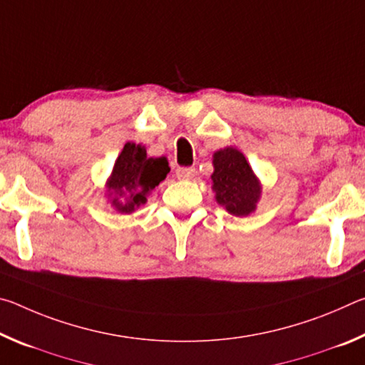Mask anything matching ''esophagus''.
<instances>
[{"instance_id":"esophagus-1","label":"esophagus","mask_w":365,"mask_h":365,"mask_svg":"<svg viewBox=\"0 0 365 365\" xmlns=\"http://www.w3.org/2000/svg\"><path fill=\"white\" fill-rule=\"evenodd\" d=\"M175 174L177 178H180V180H191V178L195 177L196 170L193 168H178Z\"/></svg>"}]
</instances>
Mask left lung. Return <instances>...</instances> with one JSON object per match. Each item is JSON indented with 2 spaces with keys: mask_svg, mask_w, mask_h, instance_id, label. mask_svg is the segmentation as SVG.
<instances>
[{
  "mask_svg": "<svg viewBox=\"0 0 365 365\" xmlns=\"http://www.w3.org/2000/svg\"><path fill=\"white\" fill-rule=\"evenodd\" d=\"M212 191L217 205L228 214L246 217L256 211L262 195V185L245 154L227 146L212 154Z\"/></svg>",
  "mask_w": 365,
  "mask_h": 365,
  "instance_id": "left-lung-1",
  "label": "left lung"
}]
</instances>
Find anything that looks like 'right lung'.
I'll use <instances>...</instances> for the list:
<instances>
[{"mask_svg": "<svg viewBox=\"0 0 365 365\" xmlns=\"http://www.w3.org/2000/svg\"><path fill=\"white\" fill-rule=\"evenodd\" d=\"M170 172L168 159L148 158L146 148L127 141L106 182V196L117 212L132 214Z\"/></svg>", "mask_w": 365, "mask_h": 365, "instance_id": "obj_1", "label": "right lung"}]
</instances>
